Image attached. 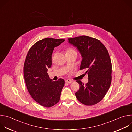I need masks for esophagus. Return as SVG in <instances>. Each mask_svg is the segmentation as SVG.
Masks as SVG:
<instances>
[{
    "label": "esophagus",
    "mask_w": 132,
    "mask_h": 132,
    "mask_svg": "<svg viewBox=\"0 0 132 132\" xmlns=\"http://www.w3.org/2000/svg\"><path fill=\"white\" fill-rule=\"evenodd\" d=\"M65 82L68 83V84H70V83H71L72 82V81L71 80H70V79H66L65 80Z\"/></svg>",
    "instance_id": "obj_1"
}]
</instances>
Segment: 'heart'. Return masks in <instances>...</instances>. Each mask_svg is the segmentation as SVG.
Segmentation results:
<instances>
[{
  "mask_svg": "<svg viewBox=\"0 0 132 132\" xmlns=\"http://www.w3.org/2000/svg\"><path fill=\"white\" fill-rule=\"evenodd\" d=\"M74 51L73 49H72V48H67V49L66 50V52H70V51Z\"/></svg>",
  "mask_w": 132,
  "mask_h": 132,
  "instance_id": "heart-1",
  "label": "heart"
}]
</instances>
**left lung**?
Segmentation results:
<instances>
[{"label": "left lung", "mask_w": 132, "mask_h": 132, "mask_svg": "<svg viewBox=\"0 0 132 132\" xmlns=\"http://www.w3.org/2000/svg\"><path fill=\"white\" fill-rule=\"evenodd\" d=\"M77 47L82 60L80 70L86 69L88 82L80 80L79 89L75 93L78 100L86 105H93L101 101L109 90L112 80V64L105 46L98 39L86 35L68 39Z\"/></svg>", "instance_id": "8db88e82"}]
</instances>
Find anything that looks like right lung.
I'll list each match as a JSON object with an SVG mask.
<instances>
[{"label": "right lung", "instance_id": "1", "mask_svg": "<svg viewBox=\"0 0 132 132\" xmlns=\"http://www.w3.org/2000/svg\"><path fill=\"white\" fill-rule=\"evenodd\" d=\"M64 41L49 37L37 41L30 48L25 60L23 72L27 89L32 98L44 107H52L59 102L65 85L62 78L52 81L47 72L52 66L54 47Z\"/></svg>", "mask_w": 132, "mask_h": 132}]
</instances>
